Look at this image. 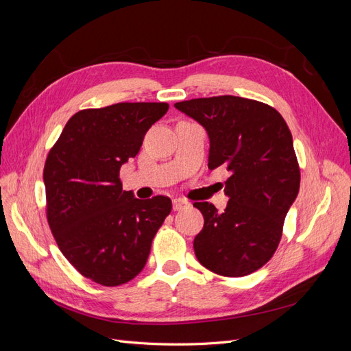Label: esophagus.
<instances>
[{
    "mask_svg": "<svg viewBox=\"0 0 351 351\" xmlns=\"http://www.w3.org/2000/svg\"><path fill=\"white\" fill-rule=\"evenodd\" d=\"M187 205H189V202H186V200H183V199H174V200H173V209H174V210H182V209H184Z\"/></svg>",
    "mask_w": 351,
    "mask_h": 351,
    "instance_id": "obj_1",
    "label": "esophagus"
}]
</instances>
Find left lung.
Returning a JSON list of instances; mask_svg holds the SVG:
<instances>
[{
	"label": "left lung",
	"instance_id": "8db88e82",
	"mask_svg": "<svg viewBox=\"0 0 351 351\" xmlns=\"http://www.w3.org/2000/svg\"><path fill=\"white\" fill-rule=\"evenodd\" d=\"M176 108L208 132L209 169L230 171L222 214L209 202L193 204L205 219L193 241L197 261L222 277L258 271L277 250L300 187L289 125L271 105L232 95L182 101Z\"/></svg>",
	"mask_w": 351,
	"mask_h": 351
}]
</instances>
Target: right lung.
I'll return each instance as SVG.
<instances>
[{
	"label": "right lung",
	"mask_w": 351,
	"mask_h": 351,
	"mask_svg": "<svg viewBox=\"0 0 351 351\" xmlns=\"http://www.w3.org/2000/svg\"><path fill=\"white\" fill-rule=\"evenodd\" d=\"M167 102H120L74 114L44 167L47 219L61 253L84 278L105 287L129 282L171 212V199H136L120 168L141 151Z\"/></svg>",
	"instance_id": "1"
}]
</instances>
